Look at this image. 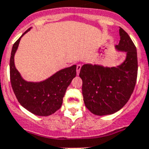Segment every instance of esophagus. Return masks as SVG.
Here are the masks:
<instances>
[{
  "instance_id": "esophagus-1",
  "label": "esophagus",
  "mask_w": 149,
  "mask_h": 149,
  "mask_svg": "<svg viewBox=\"0 0 149 149\" xmlns=\"http://www.w3.org/2000/svg\"><path fill=\"white\" fill-rule=\"evenodd\" d=\"M81 68V64H78V65H77V75H78L79 73H80Z\"/></svg>"
}]
</instances>
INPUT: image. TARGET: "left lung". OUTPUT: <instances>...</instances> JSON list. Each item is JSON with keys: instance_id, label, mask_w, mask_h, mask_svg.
Here are the masks:
<instances>
[{"instance_id": "8db88e82", "label": "left lung", "mask_w": 149, "mask_h": 149, "mask_svg": "<svg viewBox=\"0 0 149 149\" xmlns=\"http://www.w3.org/2000/svg\"><path fill=\"white\" fill-rule=\"evenodd\" d=\"M120 41L116 48L127 52L122 65L112 68L85 64L79 76L82 79V93L86 108L93 114H113L127 104L134 92L137 77L136 46L128 34L119 29Z\"/></svg>"}]
</instances>
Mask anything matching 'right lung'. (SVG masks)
Segmentation results:
<instances>
[{"instance_id": "add662e5", "label": "right lung", "mask_w": 149, "mask_h": 149, "mask_svg": "<svg viewBox=\"0 0 149 149\" xmlns=\"http://www.w3.org/2000/svg\"><path fill=\"white\" fill-rule=\"evenodd\" d=\"M27 30L14 43L10 61V74L12 88L18 102L30 113L40 116L54 113L61 107L66 89L76 76V66L72 65L59 71L48 80L40 83L24 81L14 64V55L21 38L30 30Z\"/></svg>"}]
</instances>
